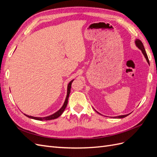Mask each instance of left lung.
<instances>
[{"label":"left lung","mask_w":157,"mask_h":157,"mask_svg":"<svg viewBox=\"0 0 157 157\" xmlns=\"http://www.w3.org/2000/svg\"><path fill=\"white\" fill-rule=\"evenodd\" d=\"M136 46H137V47H138V48H139L142 51V53L144 54V56H145V58H146V59H147V62H148V63H149V61L148 56H147V53H146L145 50V48H144V46L143 43H142V42H141L140 40H139V39H136ZM128 115H129V114H128ZM128 115H121V116L115 117H114V118H124V117H127Z\"/></svg>","instance_id":"1"}]
</instances>
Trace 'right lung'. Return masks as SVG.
<instances>
[{"mask_svg": "<svg viewBox=\"0 0 157 157\" xmlns=\"http://www.w3.org/2000/svg\"><path fill=\"white\" fill-rule=\"evenodd\" d=\"M73 81V80H71V81L68 84V86H67V97H66L65 99V101L64 102L63 105L62 106L59 110L58 111H57L56 113H55L53 115H52L48 117H31V116H28L27 115H25V116H27V117L31 118H33V119H35V120H38V121H49V120H52V119H55V118H58L61 114L63 113V112L64 111L65 109L67 107V103H68V98L69 96V94L71 92V84H72V82Z\"/></svg>", "mask_w": 157, "mask_h": 157, "instance_id": "1", "label": "right lung"}]
</instances>
